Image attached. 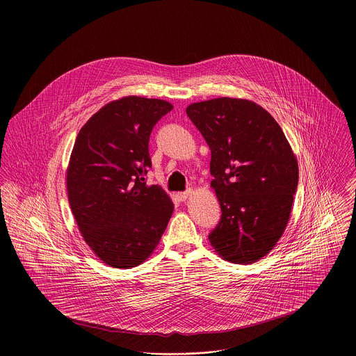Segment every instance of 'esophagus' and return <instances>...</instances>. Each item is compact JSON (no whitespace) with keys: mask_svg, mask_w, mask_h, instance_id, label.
<instances>
[{"mask_svg":"<svg viewBox=\"0 0 356 356\" xmlns=\"http://www.w3.org/2000/svg\"><path fill=\"white\" fill-rule=\"evenodd\" d=\"M192 195V189H188V191H185V192H181V193H178L177 196H178V199L181 200V202H185L189 196Z\"/></svg>","mask_w":356,"mask_h":356,"instance_id":"obj_1","label":"esophagus"}]
</instances>
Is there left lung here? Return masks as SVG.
Returning a JSON list of instances; mask_svg holds the SVG:
<instances>
[{
	"label": "left lung",
	"mask_w": 356,
	"mask_h": 356,
	"mask_svg": "<svg viewBox=\"0 0 356 356\" xmlns=\"http://www.w3.org/2000/svg\"><path fill=\"white\" fill-rule=\"evenodd\" d=\"M186 113L211 149V186L222 211L209 243L227 261L254 263L286 227L298 160L280 124L254 102L220 97L191 104Z\"/></svg>",
	"instance_id": "obj_1"
}]
</instances>
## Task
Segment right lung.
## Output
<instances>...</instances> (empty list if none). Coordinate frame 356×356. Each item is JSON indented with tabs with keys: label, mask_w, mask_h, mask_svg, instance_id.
Returning <instances> with one entry per match:
<instances>
[{
	"label": "right lung",
	"mask_w": 356,
	"mask_h": 356,
	"mask_svg": "<svg viewBox=\"0 0 356 356\" xmlns=\"http://www.w3.org/2000/svg\"><path fill=\"white\" fill-rule=\"evenodd\" d=\"M171 109L164 100L129 96L102 106L76 136L68 202L85 241L111 267L145 261L172 215L168 195L145 178L152 129Z\"/></svg>",
	"instance_id": "add662e5"
}]
</instances>
